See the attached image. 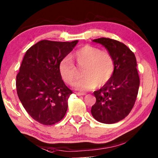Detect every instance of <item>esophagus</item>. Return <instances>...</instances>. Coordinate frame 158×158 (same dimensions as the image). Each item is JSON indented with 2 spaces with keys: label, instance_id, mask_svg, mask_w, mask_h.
<instances>
[{
  "label": "esophagus",
  "instance_id": "esophagus-1",
  "mask_svg": "<svg viewBox=\"0 0 158 158\" xmlns=\"http://www.w3.org/2000/svg\"><path fill=\"white\" fill-rule=\"evenodd\" d=\"M76 94L78 95V96H84V95L86 94V93H83V92H76Z\"/></svg>",
  "mask_w": 158,
  "mask_h": 158
}]
</instances>
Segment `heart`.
<instances>
[{"label": "heart", "mask_w": 158, "mask_h": 158, "mask_svg": "<svg viewBox=\"0 0 158 158\" xmlns=\"http://www.w3.org/2000/svg\"><path fill=\"white\" fill-rule=\"evenodd\" d=\"M79 66H84V77L75 82L74 87L79 91H88L110 81L114 71V64L110 53L89 45L79 48L72 55ZM59 72L66 84H72L77 79V69L69 58H64L59 64Z\"/></svg>", "instance_id": "heart-1"}]
</instances>
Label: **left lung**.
Returning <instances> with one entry per match:
<instances>
[{"mask_svg":"<svg viewBox=\"0 0 158 158\" xmlns=\"http://www.w3.org/2000/svg\"><path fill=\"white\" fill-rule=\"evenodd\" d=\"M92 41L104 46L112 56L113 76L107 83L94 92L96 102L91 112L99 123L113 124L127 116L134 106L139 86L136 58L122 42L100 38Z\"/></svg>","mask_w":158,"mask_h":158,"instance_id":"left-lung-1","label":"left lung"}]
</instances>
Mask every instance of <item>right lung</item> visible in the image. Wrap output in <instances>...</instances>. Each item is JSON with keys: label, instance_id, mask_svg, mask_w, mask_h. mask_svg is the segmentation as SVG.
Wrapping results in <instances>:
<instances>
[{"label": "right lung", "instance_id": "add662e5", "mask_svg": "<svg viewBox=\"0 0 158 158\" xmlns=\"http://www.w3.org/2000/svg\"><path fill=\"white\" fill-rule=\"evenodd\" d=\"M77 43L43 40L28 48L23 57L16 76L17 94L38 123L52 125L65 116L72 91L61 79L59 64Z\"/></svg>", "mask_w": 158, "mask_h": 158}]
</instances>
